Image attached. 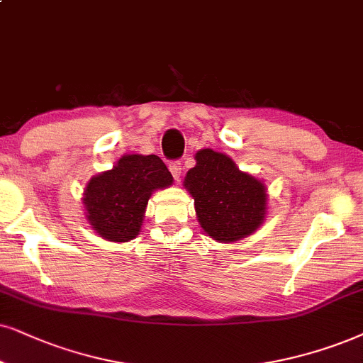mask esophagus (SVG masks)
Wrapping results in <instances>:
<instances>
[{"instance_id": "34e87169", "label": "esophagus", "mask_w": 363, "mask_h": 363, "mask_svg": "<svg viewBox=\"0 0 363 363\" xmlns=\"http://www.w3.org/2000/svg\"><path fill=\"white\" fill-rule=\"evenodd\" d=\"M169 171H171L172 177L176 179V181H179V179H181V174H182V164L179 162V160H172V162L169 164Z\"/></svg>"}]
</instances>
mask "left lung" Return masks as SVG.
Segmentation results:
<instances>
[{
	"label": "left lung",
	"instance_id": "left-lung-1",
	"mask_svg": "<svg viewBox=\"0 0 363 363\" xmlns=\"http://www.w3.org/2000/svg\"><path fill=\"white\" fill-rule=\"evenodd\" d=\"M184 186L194 197L201 226L216 241H240L263 223L264 184L241 172L228 155L211 149L199 150L196 167L186 174Z\"/></svg>",
	"mask_w": 363,
	"mask_h": 363
}]
</instances>
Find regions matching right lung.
<instances>
[{
    "label": "right lung",
    "mask_w": 363,
    "mask_h": 363,
    "mask_svg": "<svg viewBox=\"0 0 363 363\" xmlns=\"http://www.w3.org/2000/svg\"><path fill=\"white\" fill-rule=\"evenodd\" d=\"M172 184L157 155H123L112 171L91 177L84 203L91 228L108 241H130L139 235L154 189Z\"/></svg>",
    "instance_id": "right-lung-1"
}]
</instances>
